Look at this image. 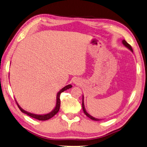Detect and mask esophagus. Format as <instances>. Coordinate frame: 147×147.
I'll return each instance as SVG.
<instances>
[{"mask_svg": "<svg viewBox=\"0 0 147 147\" xmlns=\"http://www.w3.org/2000/svg\"><path fill=\"white\" fill-rule=\"evenodd\" d=\"M74 83H75V84H79V82H80V81H79V80H78V79H75L74 80Z\"/></svg>", "mask_w": 147, "mask_h": 147, "instance_id": "esophagus-1", "label": "esophagus"}]
</instances>
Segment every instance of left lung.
<instances>
[{"label":"left lung","mask_w":147,"mask_h":147,"mask_svg":"<svg viewBox=\"0 0 147 147\" xmlns=\"http://www.w3.org/2000/svg\"><path fill=\"white\" fill-rule=\"evenodd\" d=\"M122 42H123V44L125 46H126L127 47L129 48V49L130 51H132V52H133L132 48L131 46H130V45L129 44H128L127 42L125 40H123L122 41ZM82 109H83V111H84V113H85V115H86L87 117H89V118H90V119H92V120H94V121H100V120H101V119H96V118H93L92 116H90V115H89V114L87 113L86 111H85V107H84V98H83V100H82Z\"/></svg>","instance_id":"1"}]
</instances>
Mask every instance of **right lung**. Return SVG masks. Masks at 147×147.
Instances as JSON below:
<instances>
[{
  "label": "right lung",
  "mask_w": 147,
  "mask_h": 147,
  "mask_svg": "<svg viewBox=\"0 0 147 147\" xmlns=\"http://www.w3.org/2000/svg\"><path fill=\"white\" fill-rule=\"evenodd\" d=\"M71 87H72L71 85H67V86L62 88V89L58 92L57 96V105H56V107L54 109V110H53L52 112H51L50 113L47 114H44V115H37V114L29 113H28V112L23 110V109L21 108L19 105H18V104L17 103V101H16V102H17L18 108H19L20 110L22 111L23 113H25L26 114H27V115L29 116L30 117H32V118H33L34 119L40 120V121H45V120H47L50 118H51L52 117L54 116L56 114L58 113V112L60 110V94L62 92H63V91H65V90H66L67 89H70V88H71Z\"/></svg>",
  "instance_id": "1"
}]
</instances>
